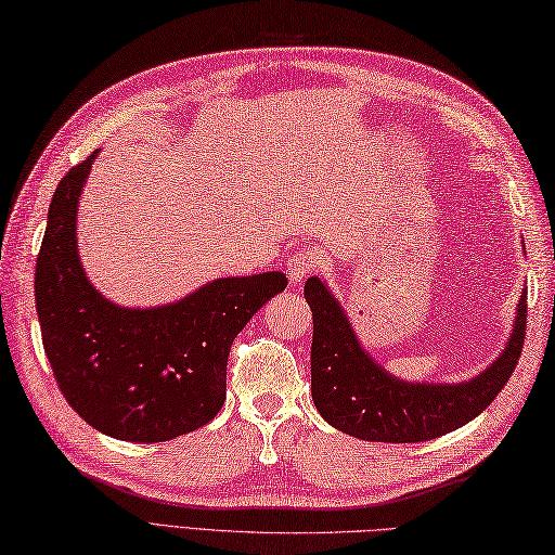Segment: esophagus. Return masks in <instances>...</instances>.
I'll return each mask as SVG.
<instances>
[{"mask_svg": "<svg viewBox=\"0 0 555 555\" xmlns=\"http://www.w3.org/2000/svg\"><path fill=\"white\" fill-rule=\"evenodd\" d=\"M314 267H317V259H314L312 253H308V250L293 253L288 257V264H286L288 279L293 281V284H300L302 279H308V274H312Z\"/></svg>", "mask_w": 555, "mask_h": 555, "instance_id": "esophagus-1", "label": "esophagus"}]
</instances>
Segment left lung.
<instances>
[{"mask_svg": "<svg viewBox=\"0 0 555 555\" xmlns=\"http://www.w3.org/2000/svg\"><path fill=\"white\" fill-rule=\"evenodd\" d=\"M312 310V400L338 431L364 441L417 443L443 436L491 405L520 360L527 334V293L513 334L493 364L463 384H412L374 362L320 276L308 279Z\"/></svg>", "mask_w": 555, "mask_h": 555, "instance_id": "8db88e82", "label": "left lung"}]
</instances>
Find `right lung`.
<instances>
[{
    "label": "right lung",
    "mask_w": 555,
    "mask_h": 555,
    "mask_svg": "<svg viewBox=\"0 0 555 555\" xmlns=\"http://www.w3.org/2000/svg\"><path fill=\"white\" fill-rule=\"evenodd\" d=\"M98 152L59 181L35 267L42 346L66 403L121 441L157 443L205 427L227 400L233 338L288 286L281 271L217 279L159 308L102 298L82 271L76 217Z\"/></svg>",
    "instance_id": "obj_1"
}]
</instances>
